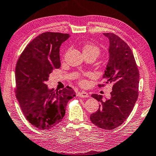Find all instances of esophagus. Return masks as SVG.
Returning <instances> with one entry per match:
<instances>
[{"instance_id": "1", "label": "esophagus", "mask_w": 156, "mask_h": 156, "mask_svg": "<svg viewBox=\"0 0 156 156\" xmlns=\"http://www.w3.org/2000/svg\"><path fill=\"white\" fill-rule=\"evenodd\" d=\"M78 96L80 98H88L89 97L88 93H87L86 91H79L78 93Z\"/></svg>"}]
</instances>
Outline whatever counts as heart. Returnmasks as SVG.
<instances>
[{"instance_id":"1","label":"heart","mask_w":156,"mask_h":156,"mask_svg":"<svg viewBox=\"0 0 156 156\" xmlns=\"http://www.w3.org/2000/svg\"><path fill=\"white\" fill-rule=\"evenodd\" d=\"M83 50L84 54L94 53V54H97V56L99 54V52H100V49L96 45H95V44H91V43L84 44V45L83 46ZM80 83L82 85H85L86 84V82L84 80H81Z\"/></svg>"}]
</instances>
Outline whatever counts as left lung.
Returning a JSON list of instances; mask_svg holds the SVG:
<instances>
[{"label": "left lung", "instance_id": "1", "mask_svg": "<svg viewBox=\"0 0 156 156\" xmlns=\"http://www.w3.org/2000/svg\"><path fill=\"white\" fill-rule=\"evenodd\" d=\"M109 41V62L102 78L112 83L109 99L101 95L91 96L100 102L96 112L90 115L94 125L107 130L122 125L130 115L138 97L140 74L130 47L113 33H103ZM101 87L102 84H99Z\"/></svg>", "mask_w": 156, "mask_h": 156}]
</instances>
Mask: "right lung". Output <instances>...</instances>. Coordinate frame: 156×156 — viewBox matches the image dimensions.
<instances>
[{
    "instance_id": "1",
    "label": "right lung",
    "mask_w": 156,
    "mask_h": 156,
    "mask_svg": "<svg viewBox=\"0 0 156 156\" xmlns=\"http://www.w3.org/2000/svg\"><path fill=\"white\" fill-rule=\"evenodd\" d=\"M70 36L45 32L31 41L20 56L15 76L16 94L26 119L39 129L60 123L69 100L76 96L72 87L54 91L45 82L54 69L60 67V47Z\"/></svg>"
}]
</instances>
